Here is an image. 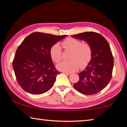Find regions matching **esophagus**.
<instances>
[{"label":"esophagus","mask_w":127,"mask_h":127,"mask_svg":"<svg viewBox=\"0 0 127 127\" xmlns=\"http://www.w3.org/2000/svg\"><path fill=\"white\" fill-rule=\"evenodd\" d=\"M64 73L66 75H67V76H70V75L71 74V73H69V72H64Z\"/></svg>","instance_id":"34e87169"}]
</instances>
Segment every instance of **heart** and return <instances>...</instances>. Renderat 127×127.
<instances>
[{"mask_svg": "<svg viewBox=\"0 0 127 127\" xmlns=\"http://www.w3.org/2000/svg\"><path fill=\"white\" fill-rule=\"evenodd\" d=\"M63 48L71 51L69 55V61H63L57 65V68L65 72H73L79 68L83 67L91 61L92 48L88 43H82L81 41L69 37L62 43ZM50 55L53 61L58 63L62 59V49L58 43L51 47Z\"/></svg>", "mask_w": 127, "mask_h": 127, "instance_id": "1", "label": "heart"}]
</instances>
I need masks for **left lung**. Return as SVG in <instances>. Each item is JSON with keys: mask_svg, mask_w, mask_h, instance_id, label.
Here are the masks:
<instances>
[{"mask_svg": "<svg viewBox=\"0 0 127 127\" xmlns=\"http://www.w3.org/2000/svg\"><path fill=\"white\" fill-rule=\"evenodd\" d=\"M72 36L86 41L92 48L91 61L78 74L79 81L73 86L86 95L97 94L106 87L112 77L114 58L110 45L101 35L95 32H85Z\"/></svg>", "mask_w": 127, "mask_h": 127, "instance_id": "left-lung-1", "label": "left lung"}]
</instances>
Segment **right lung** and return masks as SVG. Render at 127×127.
<instances>
[{"label":"right lung","mask_w":127,"mask_h":127,"mask_svg":"<svg viewBox=\"0 0 127 127\" xmlns=\"http://www.w3.org/2000/svg\"><path fill=\"white\" fill-rule=\"evenodd\" d=\"M67 35L32 33L17 48L12 63L17 81L24 91L33 95L48 91L59 72L50 55L51 47Z\"/></svg>","instance_id":"1"}]
</instances>
